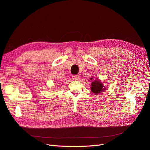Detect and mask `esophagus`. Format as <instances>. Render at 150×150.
<instances>
[{"label": "esophagus", "instance_id": "1", "mask_svg": "<svg viewBox=\"0 0 150 150\" xmlns=\"http://www.w3.org/2000/svg\"><path fill=\"white\" fill-rule=\"evenodd\" d=\"M72 79H73V80H79V76L77 75H74L72 76Z\"/></svg>", "mask_w": 150, "mask_h": 150}]
</instances>
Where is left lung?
<instances>
[{
  "mask_svg": "<svg viewBox=\"0 0 150 150\" xmlns=\"http://www.w3.org/2000/svg\"><path fill=\"white\" fill-rule=\"evenodd\" d=\"M93 78H91L92 79ZM91 90L94 93H99L100 92H102L103 91L105 90V88H103V85L101 83V82L99 80H95L92 83H91Z\"/></svg>",
  "mask_w": 150,
  "mask_h": 150,
  "instance_id": "1",
  "label": "left lung"
}]
</instances>
